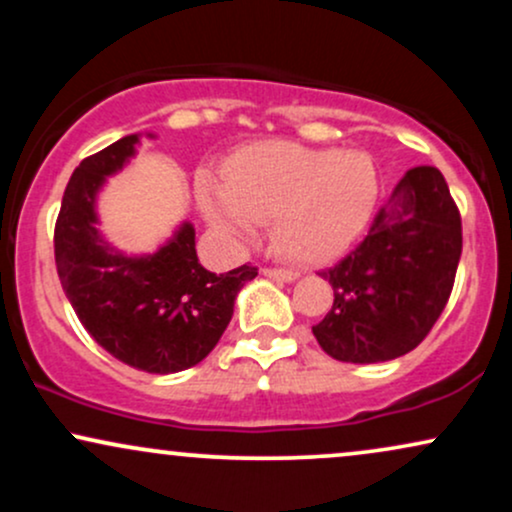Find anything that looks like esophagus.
Here are the masks:
<instances>
[{"instance_id":"34e87169","label":"esophagus","mask_w":512,"mask_h":512,"mask_svg":"<svg viewBox=\"0 0 512 512\" xmlns=\"http://www.w3.org/2000/svg\"><path fill=\"white\" fill-rule=\"evenodd\" d=\"M267 279H274V281H286V284H291V281H296L298 274L296 269H264L262 272Z\"/></svg>"}]
</instances>
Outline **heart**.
<instances>
[{
	"mask_svg": "<svg viewBox=\"0 0 512 512\" xmlns=\"http://www.w3.org/2000/svg\"><path fill=\"white\" fill-rule=\"evenodd\" d=\"M204 219L233 240L272 221L276 252L317 264L342 255L366 233L380 202V168L361 149H313L260 142L223 166V185L199 178Z\"/></svg>",
	"mask_w": 512,
	"mask_h": 512,
	"instance_id": "1",
	"label": "heart"
}]
</instances>
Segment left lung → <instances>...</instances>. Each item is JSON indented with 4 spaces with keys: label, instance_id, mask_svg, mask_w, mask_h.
<instances>
[{
    "label": "left lung",
    "instance_id": "1",
    "mask_svg": "<svg viewBox=\"0 0 512 512\" xmlns=\"http://www.w3.org/2000/svg\"><path fill=\"white\" fill-rule=\"evenodd\" d=\"M462 255V221L448 182L433 166L404 173L368 236L320 272L334 303L313 327L325 354L383 363L416 349L448 303Z\"/></svg>",
    "mask_w": 512,
    "mask_h": 512
}]
</instances>
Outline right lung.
Returning a JSON list of instances; mask_svg holds the SVG:
<instances>
[{
    "label": "right lung",
    "mask_w": 512,
    "mask_h": 512,
    "mask_svg": "<svg viewBox=\"0 0 512 512\" xmlns=\"http://www.w3.org/2000/svg\"><path fill=\"white\" fill-rule=\"evenodd\" d=\"M154 139L156 134L146 132ZM142 134H127L84 158L64 190L55 262L76 317L98 344L146 373H180L219 344L250 264L214 274L199 264L195 226L182 221L154 252L129 255L103 236L98 195L137 156Z\"/></svg>",
    "instance_id": "add662e5"
}]
</instances>
